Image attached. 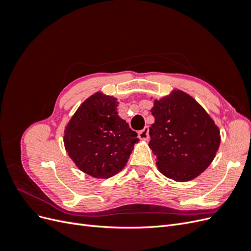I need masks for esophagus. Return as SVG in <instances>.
<instances>
[{
  "label": "esophagus",
  "mask_w": 251,
  "mask_h": 251,
  "mask_svg": "<svg viewBox=\"0 0 251 251\" xmlns=\"http://www.w3.org/2000/svg\"><path fill=\"white\" fill-rule=\"evenodd\" d=\"M149 131H150L149 126H144L143 130L139 131V137H140V139L148 140L149 139Z\"/></svg>",
  "instance_id": "esophagus-1"
}]
</instances>
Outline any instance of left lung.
I'll use <instances>...</instances> for the list:
<instances>
[{"instance_id":"left-lung-1","label":"left lung","mask_w":251,"mask_h":251,"mask_svg":"<svg viewBox=\"0 0 251 251\" xmlns=\"http://www.w3.org/2000/svg\"><path fill=\"white\" fill-rule=\"evenodd\" d=\"M155 123L150 127L149 146L165 177L189 181L214 160L220 131L192 96L180 90L155 100L151 110Z\"/></svg>"}]
</instances>
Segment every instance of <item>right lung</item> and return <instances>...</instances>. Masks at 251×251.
Masks as SVG:
<instances>
[{"label":"right lung","mask_w":251,"mask_h":251,"mask_svg":"<svg viewBox=\"0 0 251 251\" xmlns=\"http://www.w3.org/2000/svg\"><path fill=\"white\" fill-rule=\"evenodd\" d=\"M116 98L95 93L67 125L65 148L77 168L95 178H110L125 168L137 133L117 114Z\"/></svg>","instance_id":"right-lung-1"}]
</instances>
